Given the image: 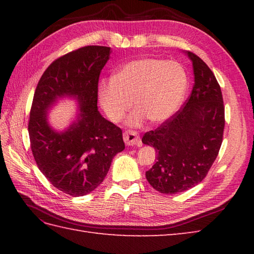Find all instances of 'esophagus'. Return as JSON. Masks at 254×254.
Listing matches in <instances>:
<instances>
[{
	"label": "esophagus",
	"instance_id": "1",
	"mask_svg": "<svg viewBox=\"0 0 254 254\" xmlns=\"http://www.w3.org/2000/svg\"><path fill=\"white\" fill-rule=\"evenodd\" d=\"M123 139L127 146H134V145H142L141 139H139V135L136 131L128 130L123 133Z\"/></svg>",
	"mask_w": 254,
	"mask_h": 254
}]
</instances>
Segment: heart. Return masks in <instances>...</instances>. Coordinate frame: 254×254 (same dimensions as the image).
I'll list each match as a JSON object with an SVG mask.
<instances>
[{
    "label": "heart",
    "instance_id": "1",
    "mask_svg": "<svg viewBox=\"0 0 254 254\" xmlns=\"http://www.w3.org/2000/svg\"><path fill=\"white\" fill-rule=\"evenodd\" d=\"M189 86L186 68L180 63L145 58L122 65L115 78L101 80L98 98L108 118L119 122L134 102L136 111L128 123L138 126L145 118L161 123L175 115Z\"/></svg>",
    "mask_w": 254,
    "mask_h": 254
}]
</instances>
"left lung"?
I'll list each match as a JSON object with an SVG mask.
<instances>
[{
	"label": "left lung",
	"mask_w": 254,
	"mask_h": 254,
	"mask_svg": "<svg viewBox=\"0 0 254 254\" xmlns=\"http://www.w3.org/2000/svg\"><path fill=\"white\" fill-rule=\"evenodd\" d=\"M187 53L194 72L191 95L174 116L142 138L157 153L146 179L165 194L187 191L201 182L223 142L225 107L220 86L201 58Z\"/></svg>",
	"instance_id": "8db88e82"
}]
</instances>
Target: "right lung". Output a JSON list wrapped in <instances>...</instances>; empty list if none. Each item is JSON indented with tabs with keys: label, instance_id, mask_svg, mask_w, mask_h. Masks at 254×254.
<instances>
[{
	"label": "right lung",
	"instance_id": "right-lung-1",
	"mask_svg": "<svg viewBox=\"0 0 254 254\" xmlns=\"http://www.w3.org/2000/svg\"><path fill=\"white\" fill-rule=\"evenodd\" d=\"M109 56V47L86 46L60 57L42 74L32 99L28 133L35 161L53 187L71 196L94 191L126 147L121 128L97 108L99 75ZM63 95L75 96L81 112L58 133L46 122V110Z\"/></svg>",
	"mask_w": 254,
	"mask_h": 254
}]
</instances>
